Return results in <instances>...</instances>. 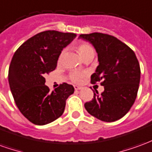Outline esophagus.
Returning <instances> with one entry per match:
<instances>
[{"label": "esophagus", "mask_w": 152, "mask_h": 152, "mask_svg": "<svg viewBox=\"0 0 152 152\" xmlns=\"http://www.w3.org/2000/svg\"><path fill=\"white\" fill-rule=\"evenodd\" d=\"M74 89H75V90H80V89H81V87L78 86H74Z\"/></svg>", "instance_id": "1"}]
</instances>
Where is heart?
Returning <instances> with one entry per match:
<instances>
[{"instance_id": "b5f03b06", "label": "heart", "mask_w": 152, "mask_h": 152, "mask_svg": "<svg viewBox=\"0 0 152 152\" xmlns=\"http://www.w3.org/2000/svg\"><path fill=\"white\" fill-rule=\"evenodd\" d=\"M76 48L78 53L83 58H86V57L91 56V55L94 56V50L93 49V47L86 42H80L78 45H76ZM84 76H85V74L83 72L75 71L70 74V80L72 82L78 84V83L81 82Z\"/></svg>"}]
</instances>
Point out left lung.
<instances>
[{"label":"left lung","instance_id":"8db88e82","mask_svg":"<svg viewBox=\"0 0 152 152\" xmlns=\"http://www.w3.org/2000/svg\"><path fill=\"white\" fill-rule=\"evenodd\" d=\"M92 44L99 65L91 76V83L104 87L99 94L85 103L89 114L105 122H113L126 115L134 103L140 82V66L133 50L111 35L94 32L80 35Z\"/></svg>","mask_w":152,"mask_h":152}]
</instances>
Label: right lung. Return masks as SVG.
Listing matches in <instances>:
<instances>
[{"label":"right lung","instance_id":"add662e5","mask_svg":"<svg viewBox=\"0 0 152 152\" xmlns=\"http://www.w3.org/2000/svg\"><path fill=\"white\" fill-rule=\"evenodd\" d=\"M76 37L41 31L22 44L12 58L8 74L12 95L20 112L34 124L44 125L60 117L66 100L74 93V87L66 83L51 92L45 85V76L55 70L63 49Z\"/></svg>","mask_w":152,"mask_h":152}]
</instances>
